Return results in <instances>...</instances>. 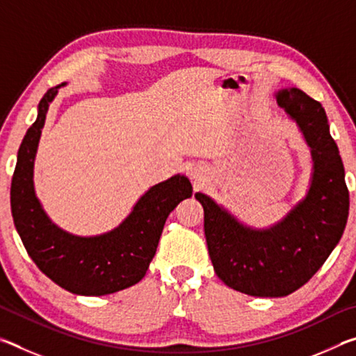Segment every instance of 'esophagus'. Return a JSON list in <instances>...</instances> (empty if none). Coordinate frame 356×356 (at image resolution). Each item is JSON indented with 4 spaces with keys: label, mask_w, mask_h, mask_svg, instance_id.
I'll list each match as a JSON object with an SVG mask.
<instances>
[{
    "label": "esophagus",
    "mask_w": 356,
    "mask_h": 356,
    "mask_svg": "<svg viewBox=\"0 0 356 356\" xmlns=\"http://www.w3.org/2000/svg\"><path fill=\"white\" fill-rule=\"evenodd\" d=\"M202 168H195V170L191 171V176L195 180H201V176H202Z\"/></svg>",
    "instance_id": "esophagus-1"
}]
</instances>
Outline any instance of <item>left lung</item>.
<instances>
[{"label": "left lung", "instance_id": "8db88e82", "mask_svg": "<svg viewBox=\"0 0 356 356\" xmlns=\"http://www.w3.org/2000/svg\"><path fill=\"white\" fill-rule=\"evenodd\" d=\"M275 97L311 150L303 200L273 225L252 227L209 195H195L204 207L215 273L234 291L264 298L286 297L306 284L339 243L348 216L344 165L322 105L298 88L280 89Z\"/></svg>", "mask_w": 356, "mask_h": 356}]
</instances>
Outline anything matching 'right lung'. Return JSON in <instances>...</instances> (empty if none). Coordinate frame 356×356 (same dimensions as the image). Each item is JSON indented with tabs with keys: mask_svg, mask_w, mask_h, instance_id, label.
I'll return each instance as SVG.
<instances>
[{
	"mask_svg": "<svg viewBox=\"0 0 356 356\" xmlns=\"http://www.w3.org/2000/svg\"><path fill=\"white\" fill-rule=\"evenodd\" d=\"M65 84L45 92L38 119L23 138L10 185V209L17 232L42 273L72 293L100 297L144 278L168 215L180 201L191 197L193 186L184 174L152 185L119 226L97 236H75L59 227L35 195L34 160L48 106Z\"/></svg>",
	"mask_w": 356,
	"mask_h": 356,
	"instance_id": "add662e5",
	"label": "right lung"
}]
</instances>
